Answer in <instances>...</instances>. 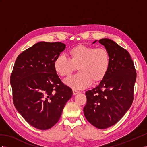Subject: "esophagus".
Returning <instances> with one entry per match:
<instances>
[{
  "label": "esophagus",
  "mask_w": 147,
  "mask_h": 147,
  "mask_svg": "<svg viewBox=\"0 0 147 147\" xmlns=\"http://www.w3.org/2000/svg\"><path fill=\"white\" fill-rule=\"evenodd\" d=\"M79 93H80V91H76V90H74V89L73 90V95H76V94H79Z\"/></svg>",
  "instance_id": "34e87169"
}]
</instances>
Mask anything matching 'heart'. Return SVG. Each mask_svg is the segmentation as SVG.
<instances>
[{
  "label": "heart",
  "instance_id": "obj_1",
  "mask_svg": "<svg viewBox=\"0 0 147 147\" xmlns=\"http://www.w3.org/2000/svg\"><path fill=\"white\" fill-rule=\"evenodd\" d=\"M69 59L60 54L53 62L56 73L62 78L68 77L76 67L78 74L65 80V84L75 89H83L94 81L99 83L106 78L111 65L110 55L104 48L77 45L69 50Z\"/></svg>",
  "mask_w": 147,
  "mask_h": 147
}]
</instances>
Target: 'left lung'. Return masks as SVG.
<instances>
[{
	"label": "left lung",
	"mask_w": 147,
	"mask_h": 147,
	"mask_svg": "<svg viewBox=\"0 0 147 147\" xmlns=\"http://www.w3.org/2000/svg\"><path fill=\"white\" fill-rule=\"evenodd\" d=\"M99 42L109 53V70L96 88L86 92L87 103L83 111L90 123L104 129L117 123L131 106L137 73L125 49L110 39H101Z\"/></svg>",
	"instance_id": "8db88e82"
}]
</instances>
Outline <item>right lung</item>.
<instances>
[{
	"label": "right lung",
	"instance_id": "add662e5",
	"mask_svg": "<svg viewBox=\"0 0 147 147\" xmlns=\"http://www.w3.org/2000/svg\"><path fill=\"white\" fill-rule=\"evenodd\" d=\"M66 48L41 41L18 56L10 76L13 102L30 125L47 130L57 123L73 91L56 73L53 62Z\"/></svg>",
	"mask_w": 147,
	"mask_h": 147
}]
</instances>
